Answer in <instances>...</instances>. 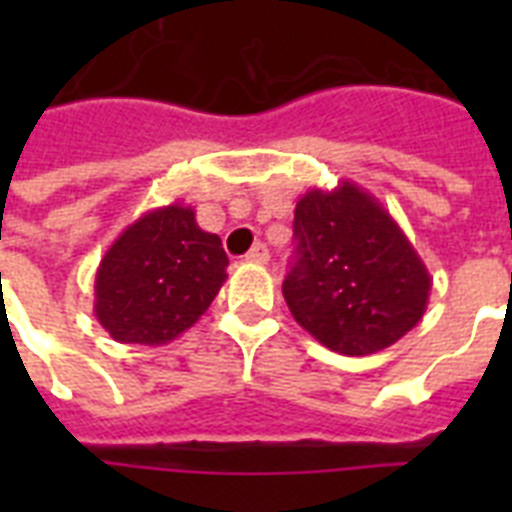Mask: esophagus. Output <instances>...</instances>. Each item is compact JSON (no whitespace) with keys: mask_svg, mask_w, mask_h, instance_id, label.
I'll return each instance as SVG.
<instances>
[{"mask_svg":"<svg viewBox=\"0 0 512 512\" xmlns=\"http://www.w3.org/2000/svg\"><path fill=\"white\" fill-rule=\"evenodd\" d=\"M268 247L265 244H255V247L249 249L247 260H252V263H268Z\"/></svg>","mask_w":512,"mask_h":512,"instance_id":"1","label":"esophagus"}]
</instances>
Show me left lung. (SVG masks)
<instances>
[{
  "instance_id": "left-lung-1",
  "label": "left lung",
  "mask_w": 512,
  "mask_h": 512,
  "mask_svg": "<svg viewBox=\"0 0 512 512\" xmlns=\"http://www.w3.org/2000/svg\"><path fill=\"white\" fill-rule=\"evenodd\" d=\"M295 265L284 300L295 321L342 356H372L417 327L428 268L372 193L342 180L295 207Z\"/></svg>"
}]
</instances>
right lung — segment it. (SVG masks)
Segmentation results:
<instances>
[{"instance_id": "add662e5", "label": "right lung", "mask_w": 512, "mask_h": 512, "mask_svg": "<svg viewBox=\"0 0 512 512\" xmlns=\"http://www.w3.org/2000/svg\"><path fill=\"white\" fill-rule=\"evenodd\" d=\"M217 233L180 201L127 225L95 273V316L116 342L167 345L204 316L228 279Z\"/></svg>"}]
</instances>
